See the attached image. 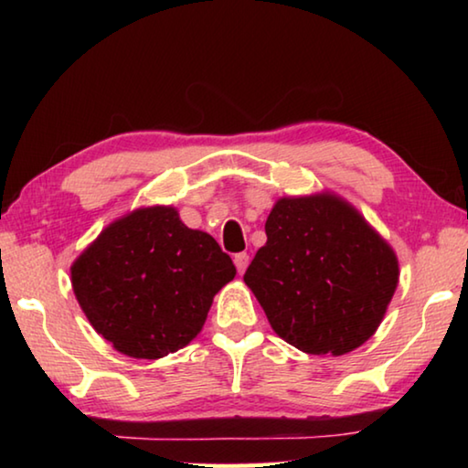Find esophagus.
Masks as SVG:
<instances>
[{"instance_id":"esophagus-1","label":"esophagus","mask_w":468,"mask_h":468,"mask_svg":"<svg viewBox=\"0 0 468 468\" xmlns=\"http://www.w3.org/2000/svg\"><path fill=\"white\" fill-rule=\"evenodd\" d=\"M233 262H235L237 272L243 274V272H245V268H248V264H250V256H248V253H245V251H241V253H235Z\"/></svg>"}]
</instances>
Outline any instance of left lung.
Instances as JSON below:
<instances>
[{
    "label": "left lung",
    "instance_id": "obj_1",
    "mask_svg": "<svg viewBox=\"0 0 468 468\" xmlns=\"http://www.w3.org/2000/svg\"><path fill=\"white\" fill-rule=\"evenodd\" d=\"M243 274L272 330L299 351L345 355L378 330L399 284L394 250L335 194L281 197Z\"/></svg>",
    "mask_w": 468,
    "mask_h": 468
}]
</instances>
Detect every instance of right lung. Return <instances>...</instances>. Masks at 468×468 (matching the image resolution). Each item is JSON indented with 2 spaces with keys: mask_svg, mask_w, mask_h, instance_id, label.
Wrapping results in <instances>:
<instances>
[{
  "mask_svg": "<svg viewBox=\"0 0 468 468\" xmlns=\"http://www.w3.org/2000/svg\"><path fill=\"white\" fill-rule=\"evenodd\" d=\"M233 260L173 206L117 218L72 264V287L99 335L128 357L161 359L202 330Z\"/></svg>",
  "mask_w": 468,
  "mask_h": 468,
  "instance_id": "1",
  "label": "right lung"
}]
</instances>
